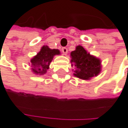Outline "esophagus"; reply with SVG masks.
<instances>
[{
  "instance_id": "1",
  "label": "esophagus",
  "mask_w": 128,
  "mask_h": 128,
  "mask_svg": "<svg viewBox=\"0 0 128 128\" xmlns=\"http://www.w3.org/2000/svg\"><path fill=\"white\" fill-rule=\"evenodd\" d=\"M62 50V52L64 53V55H66V54H67V52H68L67 48H66V47H63Z\"/></svg>"
}]
</instances>
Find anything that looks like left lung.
<instances>
[{
  "mask_svg": "<svg viewBox=\"0 0 128 128\" xmlns=\"http://www.w3.org/2000/svg\"><path fill=\"white\" fill-rule=\"evenodd\" d=\"M71 66L74 67V76L83 79L90 80L97 76L102 70V61L100 58L90 55L81 45L70 53Z\"/></svg>",
  "mask_w": 128,
  "mask_h": 128,
  "instance_id": "1",
  "label": "left lung"
}]
</instances>
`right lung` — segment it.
Wrapping results in <instances>:
<instances>
[{"label": "right lung", "instance_id": "1", "mask_svg": "<svg viewBox=\"0 0 128 128\" xmlns=\"http://www.w3.org/2000/svg\"><path fill=\"white\" fill-rule=\"evenodd\" d=\"M58 49H50L48 46H43L40 50L30 60L32 72L36 75H44L50 68L55 56L60 55Z\"/></svg>", "mask_w": 128, "mask_h": 128}]
</instances>
